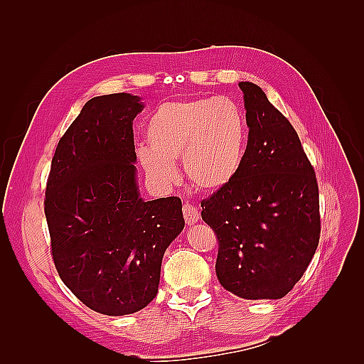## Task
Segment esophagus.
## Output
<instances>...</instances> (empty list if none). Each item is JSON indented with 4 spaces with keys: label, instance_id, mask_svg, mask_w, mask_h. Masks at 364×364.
<instances>
[{
    "label": "esophagus",
    "instance_id": "esophagus-1",
    "mask_svg": "<svg viewBox=\"0 0 364 364\" xmlns=\"http://www.w3.org/2000/svg\"><path fill=\"white\" fill-rule=\"evenodd\" d=\"M183 217H185L186 225L193 226L194 223H197V220L200 218L199 208L191 205V203H185V205H183Z\"/></svg>",
    "mask_w": 364,
    "mask_h": 364
}]
</instances>
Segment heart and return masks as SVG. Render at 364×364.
I'll return each mask as SVG.
<instances>
[{
    "instance_id": "b5f03b06",
    "label": "heart",
    "mask_w": 364,
    "mask_h": 364,
    "mask_svg": "<svg viewBox=\"0 0 364 364\" xmlns=\"http://www.w3.org/2000/svg\"><path fill=\"white\" fill-rule=\"evenodd\" d=\"M149 147L138 150L147 178L167 188L178 181L176 162L196 190L217 193L232 182L247 146V119L228 98L197 97L161 105L147 123Z\"/></svg>"
}]
</instances>
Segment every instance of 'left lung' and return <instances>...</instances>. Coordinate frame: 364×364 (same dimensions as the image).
<instances>
[{
	"instance_id": "8db88e82",
	"label": "left lung",
	"mask_w": 364,
	"mask_h": 364,
	"mask_svg": "<svg viewBox=\"0 0 364 364\" xmlns=\"http://www.w3.org/2000/svg\"><path fill=\"white\" fill-rule=\"evenodd\" d=\"M249 127L237 178L202 200L218 238L215 273L243 299H281L318 245V186L296 130L261 87L240 82Z\"/></svg>"
}]
</instances>
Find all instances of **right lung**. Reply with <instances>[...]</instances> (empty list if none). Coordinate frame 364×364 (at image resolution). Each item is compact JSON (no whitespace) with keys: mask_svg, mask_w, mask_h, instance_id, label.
<instances>
[{"mask_svg":"<svg viewBox=\"0 0 364 364\" xmlns=\"http://www.w3.org/2000/svg\"><path fill=\"white\" fill-rule=\"evenodd\" d=\"M138 95L94 97L51 161L46 217L54 266L91 310L124 316L158 293L165 250L185 226L179 197L146 202L136 181Z\"/></svg>","mask_w":364,"mask_h":364,"instance_id":"add662e5","label":"right lung"}]
</instances>
